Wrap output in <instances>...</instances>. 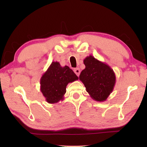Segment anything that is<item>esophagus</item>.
I'll use <instances>...</instances> for the list:
<instances>
[{
	"label": "esophagus",
	"instance_id": "34e87169",
	"mask_svg": "<svg viewBox=\"0 0 147 147\" xmlns=\"http://www.w3.org/2000/svg\"><path fill=\"white\" fill-rule=\"evenodd\" d=\"M74 73H75V74H76V75L78 76H80V69L79 68H76V69H74Z\"/></svg>",
	"mask_w": 147,
	"mask_h": 147
}]
</instances>
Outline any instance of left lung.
<instances>
[{
  "mask_svg": "<svg viewBox=\"0 0 147 147\" xmlns=\"http://www.w3.org/2000/svg\"><path fill=\"white\" fill-rule=\"evenodd\" d=\"M83 63L85 68L81 72L80 80L84 84L86 92L93 100L105 101L113 91L115 84L113 69L92 55L86 57Z\"/></svg>",
  "mask_w": 147,
  "mask_h": 147,
  "instance_id": "1",
  "label": "left lung"
}]
</instances>
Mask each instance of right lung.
<instances>
[{
    "label": "right lung",
    "mask_w": 147,
    "mask_h": 147,
    "mask_svg": "<svg viewBox=\"0 0 147 147\" xmlns=\"http://www.w3.org/2000/svg\"><path fill=\"white\" fill-rule=\"evenodd\" d=\"M78 80L67 65L62 67L59 62H52L40 78V91L49 104L64 100L68 83Z\"/></svg>",
    "instance_id": "add662e5"
}]
</instances>
